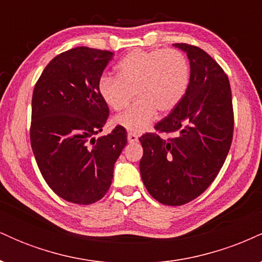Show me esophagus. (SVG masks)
<instances>
[{
    "mask_svg": "<svg viewBox=\"0 0 262 262\" xmlns=\"http://www.w3.org/2000/svg\"><path fill=\"white\" fill-rule=\"evenodd\" d=\"M138 140H139V138H138L137 134L134 133H129L128 134V141L130 144H134V143H138Z\"/></svg>",
    "mask_w": 262,
    "mask_h": 262,
    "instance_id": "1",
    "label": "esophagus"
}]
</instances>
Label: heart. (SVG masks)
Returning <instances> with one entry per match:
<instances>
[{
	"label": "heart",
	"instance_id": "heart-1",
	"mask_svg": "<svg viewBox=\"0 0 262 262\" xmlns=\"http://www.w3.org/2000/svg\"><path fill=\"white\" fill-rule=\"evenodd\" d=\"M189 79V64L179 50H134L118 62L117 77H101L98 91L107 106L117 112L128 106L134 93L137 102L114 122L130 133H141L158 111L169 113L179 106Z\"/></svg>",
	"mask_w": 262,
	"mask_h": 262
}]
</instances>
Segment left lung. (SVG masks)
<instances>
[{
  "label": "left lung",
  "mask_w": 262,
  "mask_h": 262,
  "mask_svg": "<svg viewBox=\"0 0 262 262\" xmlns=\"http://www.w3.org/2000/svg\"><path fill=\"white\" fill-rule=\"evenodd\" d=\"M173 47L187 54L191 79L183 100L155 129L175 137L146 133L139 138L144 150L139 166L156 201L182 206L202 194L223 166L233 140L234 114L229 80L218 62L198 47Z\"/></svg>",
  "instance_id": "obj_1"
}]
</instances>
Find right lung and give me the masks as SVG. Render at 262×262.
<instances>
[{
  "mask_svg": "<svg viewBox=\"0 0 262 262\" xmlns=\"http://www.w3.org/2000/svg\"><path fill=\"white\" fill-rule=\"evenodd\" d=\"M107 50L79 47L56 55L37 81L32 97L31 144L49 187L68 202L91 204L111 187L127 132H102L110 108L98 82L112 59Z\"/></svg>",
  "mask_w": 262,
  "mask_h": 262,
  "instance_id": "add662e5",
  "label": "right lung"
}]
</instances>
